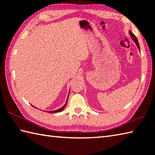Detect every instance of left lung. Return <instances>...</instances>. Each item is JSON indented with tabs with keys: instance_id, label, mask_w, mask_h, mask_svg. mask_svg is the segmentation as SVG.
I'll use <instances>...</instances> for the list:
<instances>
[{
	"instance_id": "obj_1",
	"label": "left lung",
	"mask_w": 155,
	"mask_h": 155,
	"mask_svg": "<svg viewBox=\"0 0 155 155\" xmlns=\"http://www.w3.org/2000/svg\"><path fill=\"white\" fill-rule=\"evenodd\" d=\"M130 36H131V37L132 38V39H133V40L134 41V42L136 43V45H137V46H138V49L140 50V46H139V44H138V40H137V38H136V37L134 36V34H133V33H132V32L131 31H130Z\"/></svg>"
}]
</instances>
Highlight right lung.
<instances>
[{
	"instance_id": "right-lung-1",
	"label": "right lung",
	"mask_w": 155,
	"mask_h": 155,
	"mask_svg": "<svg viewBox=\"0 0 155 155\" xmlns=\"http://www.w3.org/2000/svg\"><path fill=\"white\" fill-rule=\"evenodd\" d=\"M68 97H69V95H68V99H67V102H66V103H65V104H64V106H63L62 107L60 108V109H57V110H52V111H48V113H58V112H61V111H62V110H63L64 108H65V107H66L67 103H68Z\"/></svg>"
}]
</instances>
